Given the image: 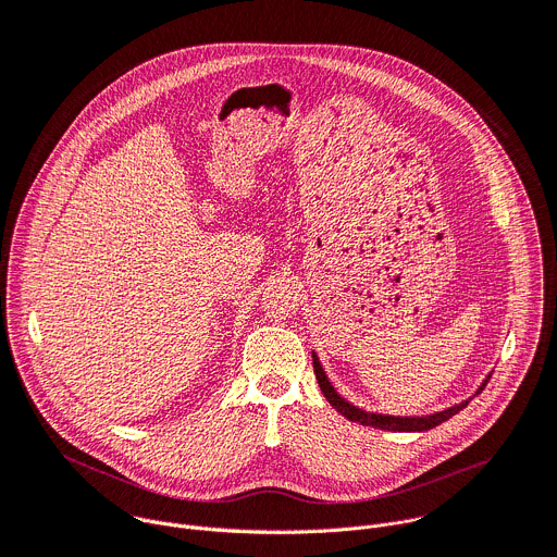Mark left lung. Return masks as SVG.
<instances>
[{"instance_id":"1","label":"left lung","mask_w":557,"mask_h":557,"mask_svg":"<svg viewBox=\"0 0 557 557\" xmlns=\"http://www.w3.org/2000/svg\"><path fill=\"white\" fill-rule=\"evenodd\" d=\"M312 368H314V376H317V383H320L324 396L329 399V404L339 412L344 414L348 421L352 423H359V425H370V428H376V430H387V432H425V430H432L436 425H441L443 421L451 419L454 414H458L462 408H467V404L471 401V396L467 401H460V404H454L451 408H445L441 412H434V414H423V417H394V414H381V412H368L363 408H357L352 406L350 401H346L344 396L335 389V385L331 383V379L326 376L324 368H322V361L320 357H317L312 352ZM492 379V372L485 376V381L479 385V389H475V394H479L487 381ZM473 394V396H475Z\"/></svg>"}]
</instances>
